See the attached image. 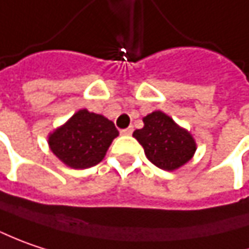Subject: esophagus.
<instances>
[{
  "mask_svg": "<svg viewBox=\"0 0 249 249\" xmlns=\"http://www.w3.org/2000/svg\"><path fill=\"white\" fill-rule=\"evenodd\" d=\"M120 133H122L123 136H130L131 133H133V127H127V129H123V130H120Z\"/></svg>",
  "mask_w": 249,
  "mask_h": 249,
  "instance_id": "esophagus-1",
  "label": "esophagus"
}]
</instances>
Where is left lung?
<instances>
[{
  "label": "left lung",
  "mask_w": 249,
  "mask_h": 249,
  "mask_svg": "<svg viewBox=\"0 0 249 249\" xmlns=\"http://www.w3.org/2000/svg\"><path fill=\"white\" fill-rule=\"evenodd\" d=\"M143 123L133 137L143 145L145 157L156 167L175 171L192 160L197 148L193 136L167 113L154 110L144 116Z\"/></svg>",
  "instance_id": "left-lung-1"
}]
</instances>
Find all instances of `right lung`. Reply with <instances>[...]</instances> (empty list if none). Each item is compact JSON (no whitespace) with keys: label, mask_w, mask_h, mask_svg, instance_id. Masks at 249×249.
I'll return each instance as SVG.
<instances>
[{"label":"right lung","mask_w":249,"mask_h":249,"mask_svg":"<svg viewBox=\"0 0 249 249\" xmlns=\"http://www.w3.org/2000/svg\"><path fill=\"white\" fill-rule=\"evenodd\" d=\"M119 136L113 122L104 115L80 109L61 126L49 133V148L64 164L85 169L99 164Z\"/></svg>","instance_id":"1"}]
</instances>
